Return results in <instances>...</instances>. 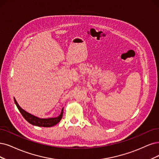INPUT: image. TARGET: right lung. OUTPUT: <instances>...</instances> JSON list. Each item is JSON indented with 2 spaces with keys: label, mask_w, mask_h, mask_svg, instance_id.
<instances>
[{
  "label": "right lung",
  "mask_w": 159,
  "mask_h": 159,
  "mask_svg": "<svg viewBox=\"0 0 159 159\" xmlns=\"http://www.w3.org/2000/svg\"><path fill=\"white\" fill-rule=\"evenodd\" d=\"M14 99V102L16 105V106L17 109H19L20 112L22 115V116L28 122L30 123V124L34 125V126H40V127H51L56 125V124L60 122L63 116V108L61 109V112L60 115H59L57 117H54V118H49V119H40L38 118V117L35 116L33 115H31L30 113H29L25 110H23L21 109L18 103H17L16 99Z\"/></svg>",
  "instance_id": "1"
}]
</instances>
